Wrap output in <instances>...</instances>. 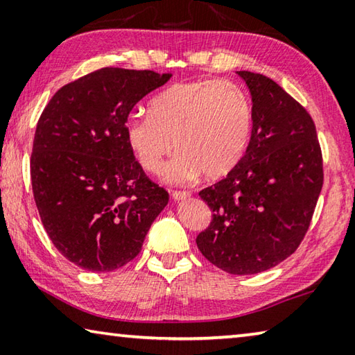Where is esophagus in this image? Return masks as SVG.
Masks as SVG:
<instances>
[{
  "label": "esophagus",
  "instance_id": "obj_1",
  "mask_svg": "<svg viewBox=\"0 0 355 355\" xmlns=\"http://www.w3.org/2000/svg\"><path fill=\"white\" fill-rule=\"evenodd\" d=\"M172 197H173V200H186V199H189L191 194L188 191H173Z\"/></svg>",
  "mask_w": 355,
  "mask_h": 355
}]
</instances>
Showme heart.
<instances>
[{
    "instance_id": "1",
    "label": "heart",
    "mask_w": 355,
    "mask_h": 355,
    "mask_svg": "<svg viewBox=\"0 0 355 355\" xmlns=\"http://www.w3.org/2000/svg\"><path fill=\"white\" fill-rule=\"evenodd\" d=\"M150 114H133L125 136L144 171L159 173L175 148L180 153L166 171L172 183L203 173L218 180L230 173L248 148L252 107L238 84L199 80L172 84L150 101Z\"/></svg>"
}]
</instances>
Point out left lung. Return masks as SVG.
Returning a JSON list of instances; mask_svg holds the SVG:
<instances>
[{
	"mask_svg": "<svg viewBox=\"0 0 355 355\" xmlns=\"http://www.w3.org/2000/svg\"><path fill=\"white\" fill-rule=\"evenodd\" d=\"M252 95L248 150L225 178L199 196L213 213L196 238L228 274H258L296 252L322 188V153L309 111L271 78L238 71Z\"/></svg>",
	"mask_w": 355,
	"mask_h": 355,
	"instance_id": "1",
	"label": "left lung"
}]
</instances>
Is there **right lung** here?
<instances>
[{"label":"right lung","instance_id":"add662e5","mask_svg":"<svg viewBox=\"0 0 355 355\" xmlns=\"http://www.w3.org/2000/svg\"><path fill=\"white\" fill-rule=\"evenodd\" d=\"M171 73L105 67L65 84L35 127L31 184L51 243L76 266L110 272L133 260L169 202L125 136L137 101Z\"/></svg>","mask_w":355,"mask_h":355}]
</instances>
